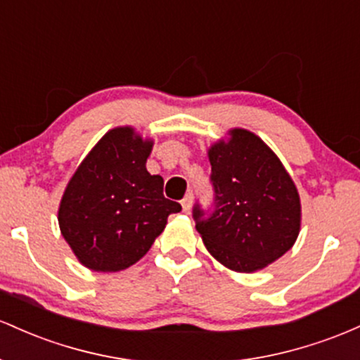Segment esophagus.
<instances>
[{
    "mask_svg": "<svg viewBox=\"0 0 360 360\" xmlns=\"http://www.w3.org/2000/svg\"><path fill=\"white\" fill-rule=\"evenodd\" d=\"M192 199H193V195H192L191 192H188L187 195H185L184 199H181V209H184V212L191 211V207H192Z\"/></svg>",
    "mask_w": 360,
    "mask_h": 360,
    "instance_id": "1",
    "label": "esophagus"
}]
</instances>
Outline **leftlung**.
<instances>
[{
    "mask_svg": "<svg viewBox=\"0 0 360 360\" xmlns=\"http://www.w3.org/2000/svg\"><path fill=\"white\" fill-rule=\"evenodd\" d=\"M216 207L193 219L205 248L224 267L252 274L292 248L301 229V199L276 153L252 131L229 129L207 149Z\"/></svg>",
    "mask_w": 360,
    "mask_h": 360,
    "instance_id": "left-lung-1",
    "label": "left lung"
}]
</instances>
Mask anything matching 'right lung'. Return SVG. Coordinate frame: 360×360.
<instances>
[{"label": "right lung", "instance_id": "1", "mask_svg": "<svg viewBox=\"0 0 360 360\" xmlns=\"http://www.w3.org/2000/svg\"><path fill=\"white\" fill-rule=\"evenodd\" d=\"M155 141L114 127L72 173L60 199V234L86 269L119 272L139 262L163 233L179 202L165 199L163 179L146 160Z\"/></svg>", "mask_w": 360, "mask_h": 360}]
</instances>
